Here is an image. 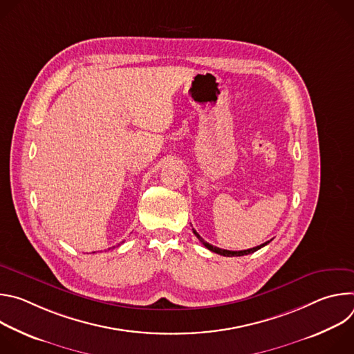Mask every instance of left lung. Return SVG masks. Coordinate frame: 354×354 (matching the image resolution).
<instances>
[{
	"label": "left lung",
	"mask_w": 354,
	"mask_h": 354,
	"mask_svg": "<svg viewBox=\"0 0 354 354\" xmlns=\"http://www.w3.org/2000/svg\"><path fill=\"white\" fill-rule=\"evenodd\" d=\"M193 234L200 239V242L203 243L209 250H212V252H216V254H218V255H223V257H243V255H249V254H254V252H257L258 249H261V248H263L265 245H268L270 241H268V242H265V243H262V245H259V246H255V248H250V249H245V250H227V249H221V248H217V246H213V245H210L209 242H206L203 238H201L194 230H193Z\"/></svg>",
	"instance_id": "obj_1"
}]
</instances>
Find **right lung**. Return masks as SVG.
I'll return each mask as SVG.
<instances>
[{"label":"right lung","instance_id":"add662e5","mask_svg":"<svg viewBox=\"0 0 354 354\" xmlns=\"http://www.w3.org/2000/svg\"><path fill=\"white\" fill-rule=\"evenodd\" d=\"M113 248H115V246H113Z\"/></svg>","mask_w":354,"mask_h":354}]
</instances>
